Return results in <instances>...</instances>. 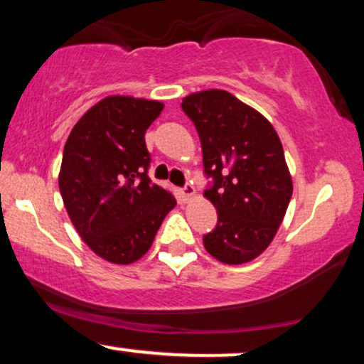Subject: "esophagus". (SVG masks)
I'll return each mask as SVG.
<instances>
[{"label": "esophagus", "mask_w": 364, "mask_h": 364, "mask_svg": "<svg viewBox=\"0 0 364 364\" xmlns=\"http://www.w3.org/2000/svg\"><path fill=\"white\" fill-rule=\"evenodd\" d=\"M181 195L185 196V200H190L191 196L195 195V186L193 185H190V183H188V185H185L181 188Z\"/></svg>", "instance_id": "esophagus-1"}]
</instances>
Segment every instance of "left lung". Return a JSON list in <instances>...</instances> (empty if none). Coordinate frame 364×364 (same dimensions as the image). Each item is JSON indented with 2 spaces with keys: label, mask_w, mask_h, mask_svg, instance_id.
Listing matches in <instances>:
<instances>
[{
  "label": "left lung",
  "mask_w": 364,
  "mask_h": 364,
  "mask_svg": "<svg viewBox=\"0 0 364 364\" xmlns=\"http://www.w3.org/2000/svg\"><path fill=\"white\" fill-rule=\"evenodd\" d=\"M181 107L198 132L203 171L212 178L203 196L217 208L203 246L228 265L252 262L272 243L292 195L277 132L225 90L190 94Z\"/></svg>",
  "instance_id": "8db88e82"
}]
</instances>
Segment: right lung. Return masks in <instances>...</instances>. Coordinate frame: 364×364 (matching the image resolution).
I'll list each match as a JSON object with an SVG mask.
<instances>
[{"label": "right lung", "instance_id": "obj_1", "mask_svg": "<svg viewBox=\"0 0 364 364\" xmlns=\"http://www.w3.org/2000/svg\"><path fill=\"white\" fill-rule=\"evenodd\" d=\"M164 104L111 95L75 124L63 150L60 191L66 212L95 255L128 265L149 252L176 205L149 178L145 132Z\"/></svg>", "mask_w": 364, "mask_h": 364}]
</instances>
